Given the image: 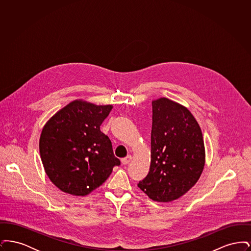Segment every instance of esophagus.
<instances>
[{
    "mask_svg": "<svg viewBox=\"0 0 251 251\" xmlns=\"http://www.w3.org/2000/svg\"><path fill=\"white\" fill-rule=\"evenodd\" d=\"M131 155L126 156L125 158H123L122 160H121V163L123 164V165H127V164H129L130 162H131Z\"/></svg>",
    "mask_w": 251,
    "mask_h": 251,
    "instance_id": "34e87169",
    "label": "esophagus"
}]
</instances>
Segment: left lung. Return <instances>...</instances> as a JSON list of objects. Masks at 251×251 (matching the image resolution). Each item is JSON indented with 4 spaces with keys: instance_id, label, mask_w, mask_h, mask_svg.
<instances>
[{
    "instance_id": "1",
    "label": "left lung",
    "mask_w": 251,
    "mask_h": 251,
    "mask_svg": "<svg viewBox=\"0 0 251 251\" xmlns=\"http://www.w3.org/2000/svg\"><path fill=\"white\" fill-rule=\"evenodd\" d=\"M149 174L137 184L154 201L169 202L189 191L205 165L202 132L191 112L167 98L152 101Z\"/></svg>"
}]
</instances>
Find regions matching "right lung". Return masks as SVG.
<instances>
[{
    "label": "right lung",
    "instance_id": "1",
    "mask_svg": "<svg viewBox=\"0 0 251 251\" xmlns=\"http://www.w3.org/2000/svg\"><path fill=\"white\" fill-rule=\"evenodd\" d=\"M112 105L73 100L47 121L39 152L50 181L61 191L86 196L100 186L120 166L111 140L100 130Z\"/></svg>",
    "mask_w": 251,
    "mask_h": 251
}]
</instances>
